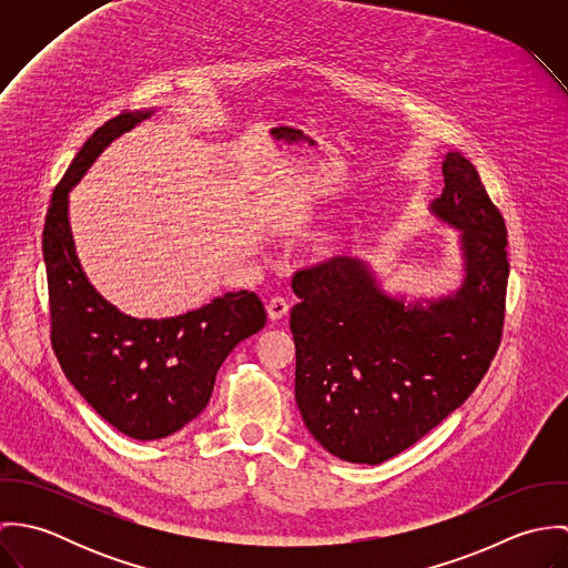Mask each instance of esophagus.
<instances>
[{
	"label": "esophagus",
	"mask_w": 568,
	"mask_h": 568,
	"mask_svg": "<svg viewBox=\"0 0 568 568\" xmlns=\"http://www.w3.org/2000/svg\"><path fill=\"white\" fill-rule=\"evenodd\" d=\"M288 311H291V304H288L286 297H271L268 304H266V313L273 322L284 320L288 315Z\"/></svg>",
	"instance_id": "34e87169"
}]
</instances>
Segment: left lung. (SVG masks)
<instances>
[{
    "label": "left lung",
    "mask_w": 568,
    "mask_h": 568,
    "mask_svg": "<svg viewBox=\"0 0 568 568\" xmlns=\"http://www.w3.org/2000/svg\"><path fill=\"white\" fill-rule=\"evenodd\" d=\"M430 210L464 232L457 293L405 306L347 255L293 275L295 400L313 437L343 462L376 466L413 446L468 400L500 345L505 221L464 155L448 153Z\"/></svg>",
    "instance_id": "8db88e82"
}]
</instances>
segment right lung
Masks as SVG:
<instances>
[{"instance_id": "add662e5", "label": "right lung", "mask_w": 568, "mask_h": 568, "mask_svg": "<svg viewBox=\"0 0 568 568\" xmlns=\"http://www.w3.org/2000/svg\"><path fill=\"white\" fill-rule=\"evenodd\" d=\"M153 111H122L104 122L54 187L43 260L52 349L68 381L111 426L133 439H162L194 419L214 392L230 352L266 324L255 293L239 291L170 320H135L111 306L81 268L68 194L93 160Z\"/></svg>"}]
</instances>
